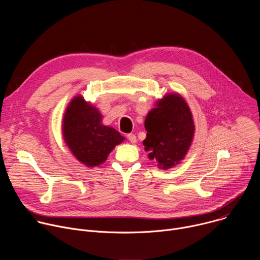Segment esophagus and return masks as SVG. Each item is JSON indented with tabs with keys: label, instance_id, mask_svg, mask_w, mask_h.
<instances>
[{
	"label": "esophagus",
	"instance_id": "1",
	"mask_svg": "<svg viewBox=\"0 0 260 260\" xmlns=\"http://www.w3.org/2000/svg\"><path fill=\"white\" fill-rule=\"evenodd\" d=\"M126 138L128 139V141H129L131 143H136V142H137V137H136L134 134H128V135L126 136Z\"/></svg>",
	"mask_w": 260,
	"mask_h": 260
}]
</instances>
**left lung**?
Masks as SVG:
<instances>
[{"label": "left lung", "mask_w": 260, "mask_h": 260, "mask_svg": "<svg viewBox=\"0 0 260 260\" xmlns=\"http://www.w3.org/2000/svg\"><path fill=\"white\" fill-rule=\"evenodd\" d=\"M147 131L143 141L150 159L159 168L170 169L182 160L189 149L194 124L190 110L182 96L169 94L148 113L145 120Z\"/></svg>", "instance_id": "obj_1"}]
</instances>
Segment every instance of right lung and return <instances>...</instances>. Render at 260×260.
Returning <instances> with one entry per match:
<instances>
[{"instance_id": "right-lung-1", "label": "right lung", "mask_w": 260, "mask_h": 260, "mask_svg": "<svg viewBox=\"0 0 260 260\" xmlns=\"http://www.w3.org/2000/svg\"><path fill=\"white\" fill-rule=\"evenodd\" d=\"M62 131L72 153L87 167L103 164L114 147L124 140L115 128L102 124L99 110L80 95L70 103Z\"/></svg>"}]
</instances>
